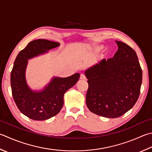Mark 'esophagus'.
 <instances>
[{
	"label": "esophagus",
	"instance_id": "esophagus-1",
	"mask_svg": "<svg viewBox=\"0 0 152 152\" xmlns=\"http://www.w3.org/2000/svg\"><path fill=\"white\" fill-rule=\"evenodd\" d=\"M80 80H86L85 75H84V74H81V75H80Z\"/></svg>",
	"mask_w": 152,
	"mask_h": 152
}]
</instances>
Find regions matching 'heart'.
I'll list each match as a JSON object with an SVG mask.
<instances>
[{"instance_id": "1", "label": "heart", "mask_w": 152, "mask_h": 152, "mask_svg": "<svg viewBox=\"0 0 152 152\" xmlns=\"http://www.w3.org/2000/svg\"><path fill=\"white\" fill-rule=\"evenodd\" d=\"M102 49H103V46H102V45H100V46H97V48H96L97 50H102Z\"/></svg>"}]
</instances>
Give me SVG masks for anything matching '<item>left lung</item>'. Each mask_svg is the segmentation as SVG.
I'll return each instance as SVG.
<instances>
[{
    "mask_svg": "<svg viewBox=\"0 0 152 152\" xmlns=\"http://www.w3.org/2000/svg\"><path fill=\"white\" fill-rule=\"evenodd\" d=\"M114 56L103 59L85 72L88 90L86 104L90 111L107 118L121 117L133 107L140 96L142 70L134 50L116 41Z\"/></svg>",
    "mask_w": 152,
    "mask_h": 152,
    "instance_id": "8db88e82",
    "label": "left lung"
}]
</instances>
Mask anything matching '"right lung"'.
<instances>
[{
    "label": "right lung",
    "instance_id": "1",
    "mask_svg": "<svg viewBox=\"0 0 152 152\" xmlns=\"http://www.w3.org/2000/svg\"><path fill=\"white\" fill-rule=\"evenodd\" d=\"M59 43L45 39L32 41L21 50L14 61L10 75L12 94L20 112L35 121L54 117L63 106L64 94L76 84L80 74L67 78H54L48 86L40 92L31 91L25 79L28 59L59 46Z\"/></svg>",
    "mask_w": 152,
    "mask_h": 152
}]
</instances>
